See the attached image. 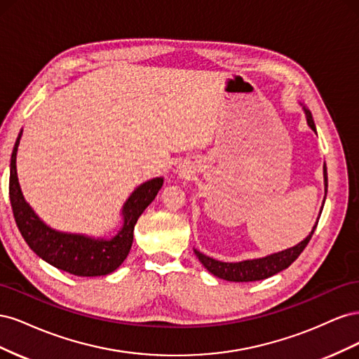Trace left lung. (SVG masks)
I'll use <instances>...</instances> for the list:
<instances>
[{
    "mask_svg": "<svg viewBox=\"0 0 359 359\" xmlns=\"http://www.w3.org/2000/svg\"><path fill=\"white\" fill-rule=\"evenodd\" d=\"M304 112H306L307 116V124L310 126V128L316 133V126H314L311 112L307 109L306 106H302ZM323 182H325V193L328 190V173H327V166L323 165ZM325 203V199H323ZM323 210V206L320 208V212ZM319 222V217H318ZM316 224L313 226V229L310 232V235L306 238V240L301 241L299 244L293 245L290 248L283 250V252L278 253H273L268 255L265 257H259V259H250V260H243V262H222V260H215L210 256H205L203 253L194 250L198 259L201 260V264L210 271L211 274H214L215 277L227 280V281H256V280H264L268 278L271 276H274L280 271L286 269L287 266H290L295 260L298 259V256L302 253V250L307 247L309 241L311 240V236L316 231Z\"/></svg>",
    "mask_w": 359,
    "mask_h": 359,
    "instance_id": "left-lung-1",
    "label": "left lung"
}]
</instances>
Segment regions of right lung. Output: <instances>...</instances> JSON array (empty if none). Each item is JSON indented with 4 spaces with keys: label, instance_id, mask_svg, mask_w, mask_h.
Masks as SVG:
<instances>
[{
    "label": "right lung",
    "instance_id": "add662e5",
    "mask_svg": "<svg viewBox=\"0 0 359 359\" xmlns=\"http://www.w3.org/2000/svg\"><path fill=\"white\" fill-rule=\"evenodd\" d=\"M20 136L22 132L16 139L12 160H10L8 194L18 229L28 247L52 266L73 276L97 277L114 273L124 262L132 248L135 224L147 206L156 199L163 186V178H153L140 184L130 194L121 212L123 227L111 240L58 232L39 219V215L27 203L20 191L16 172V154Z\"/></svg>",
    "mask_w": 359,
    "mask_h": 359
}]
</instances>
